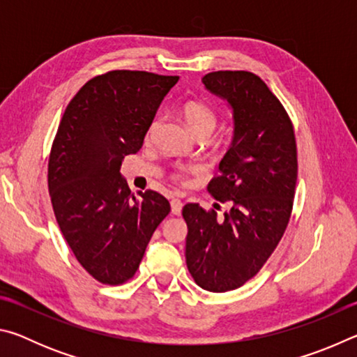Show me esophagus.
<instances>
[{
    "mask_svg": "<svg viewBox=\"0 0 357 357\" xmlns=\"http://www.w3.org/2000/svg\"><path fill=\"white\" fill-rule=\"evenodd\" d=\"M170 204H172V213L174 215H179L181 211H183V202H181L179 198H172Z\"/></svg>",
    "mask_w": 357,
    "mask_h": 357,
    "instance_id": "1",
    "label": "esophagus"
}]
</instances>
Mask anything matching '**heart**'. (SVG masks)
<instances>
[{"label": "heart", "mask_w": 357, "mask_h": 357, "mask_svg": "<svg viewBox=\"0 0 357 357\" xmlns=\"http://www.w3.org/2000/svg\"><path fill=\"white\" fill-rule=\"evenodd\" d=\"M181 113H183V118L185 121L187 128H189V130L193 135H198V134L211 135L214 132L217 126V116L206 104H203V102H198V100L185 102L183 108H181ZM154 128H155V121L151 124L149 134L154 130ZM193 170H195V167H178L176 170L173 172L172 178L174 181H183L184 174Z\"/></svg>", "instance_id": "heart-1"}]
</instances>
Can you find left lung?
Masks as SVG:
<instances>
[{"instance_id":"8db88e82","label":"left lung","mask_w":357,"mask_h":357,"mask_svg":"<svg viewBox=\"0 0 357 357\" xmlns=\"http://www.w3.org/2000/svg\"><path fill=\"white\" fill-rule=\"evenodd\" d=\"M202 82L233 110V142L208 190L228 203L219 215L187 203L185 263L198 287L225 293L258 274L285 233L298 179L291 119L258 75L217 70Z\"/></svg>"}]
</instances>
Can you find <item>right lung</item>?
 Returning <instances> with one entry per match:
<instances>
[{
  "label": "right lung",
  "mask_w": 357,
  "mask_h": 357,
  "mask_svg": "<svg viewBox=\"0 0 357 357\" xmlns=\"http://www.w3.org/2000/svg\"><path fill=\"white\" fill-rule=\"evenodd\" d=\"M178 75L110 70L69 102L48 159L53 213L72 253L105 285L135 275L151 236L170 213L154 190L130 192L121 164L143 146L157 108Z\"/></svg>",
  "instance_id": "right-lung-1"
}]
</instances>
